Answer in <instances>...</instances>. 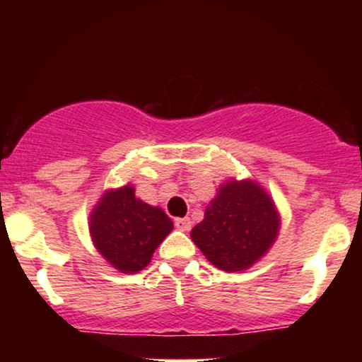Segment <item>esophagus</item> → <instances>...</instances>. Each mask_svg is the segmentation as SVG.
I'll use <instances>...</instances> for the list:
<instances>
[{
  "label": "esophagus",
  "instance_id": "1",
  "mask_svg": "<svg viewBox=\"0 0 362 362\" xmlns=\"http://www.w3.org/2000/svg\"><path fill=\"white\" fill-rule=\"evenodd\" d=\"M175 226L182 231H189L190 230V219L189 218H177Z\"/></svg>",
  "mask_w": 362,
  "mask_h": 362
}]
</instances>
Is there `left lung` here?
<instances>
[{
  "label": "left lung",
  "mask_w": 362,
  "mask_h": 362,
  "mask_svg": "<svg viewBox=\"0 0 362 362\" xmlns=\"http://www.w3.org/2000/svg\"><path fill=\"white\" fill-rule=\"evenodd\" d=\"M279 214L257 182L228 180L206 207L204 219L190 231L192 242L221 271L252 267L279 233Z\"/></svg>",
  "instance_id": "left-lung-1"
}]
</instances>
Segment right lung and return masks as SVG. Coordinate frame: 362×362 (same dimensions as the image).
I'll return each instance as SVG.
<instances>
[{
	"mask_svg": "<svg viewBox=\"0 0 362 362\" xmlns=\"http://www.w3.org/2000/svg\"><path fill=\"white\" fill-rule=\"evenodd\" d=\"M90 235L100 255L124 274L143 271L173 230L172 219L134 195V187L107 190L90 214Z\"/></svg>",
	"mask_w": 362,
	"mask_h": 362,
	"instance_id": "obj_1",
	"label": "right lung"
}]
</instances>
